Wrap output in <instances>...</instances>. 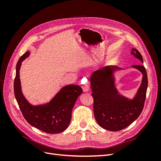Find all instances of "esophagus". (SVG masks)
<instances>
[{
  "label": "esophagus",
  "mask_w": 161,
  "mask_h": 161,
  "mask_svg": "<svg viewBox=\"0 0 161 161\" xmlns=\"http://www.w3.org/2000/svg\"><path fill=\"white\" fill-rule=\"evenodd\" d=\"M82 90H83L84 92H88L89 90V86L88 84H85V85H82Z\"/></svg>",
  "instance_id": "1"
}]
</instances>
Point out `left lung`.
<instances>
[{"instance_id":"1","label":"left lung","mask_w":161,"mask_h":161,"mask_svg":"<svg viewBox=\"0 0 161 161\" xmlns=\"http://www.w3.org/2000/svg\"><path fill=\"white\" fill-rule=\"evenodd\" d=\"M131 53L143 63L142 56L138 50L132 48ZM131 67L142 74V82L132 99L120 95L115 87L114 72L121 69L116 66H105L94 72L91 76L94 115L97 122L105 130H123L142 113L148 86L147 73L142 65Z\"/></svg>"}]
</instances>
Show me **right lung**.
Here are the masks:
<instances>
[{"label":"right lung","instance_id":"1","mask_svg":"<svg viewBox=\"0 0 161 161\" xmlns=\"http://www.w3.org/2000/svg\"><path fill=\"white\" fill-rule=\"evenodd\" d=\"M30 54L28 51L19 58L16 66V76L14 81V92L23 117L31 125L48 134H58L69 126L72 110L82 88L76 85L65 86L47 103L33 105L24 97L19 76L22 62Z\"/></svg>","mask_w":161,"mask_h":161}]
</instances>
